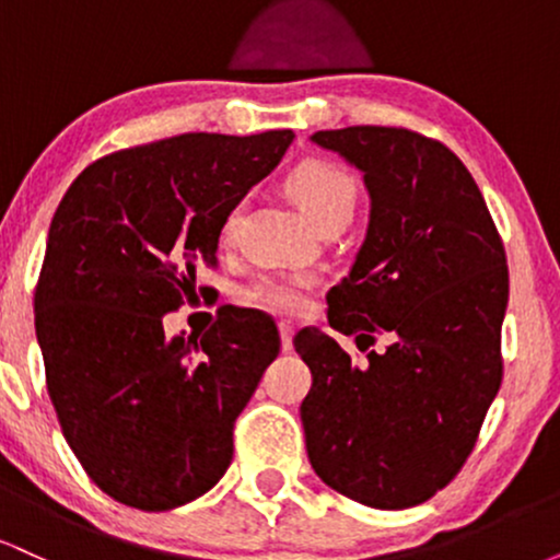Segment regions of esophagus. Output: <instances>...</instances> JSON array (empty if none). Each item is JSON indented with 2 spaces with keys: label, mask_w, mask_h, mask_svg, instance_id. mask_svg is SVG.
<instances>
[{
  "label": "esophagus",
  "mask_w": 560,
  "mask_h": 560,
  "mask_svg": "<svg viewBox=\"0 0 560 560\" xmlns=\"http://www.w3.org/2000/svg\"><path fill=\"white\" fill-rule=\"evenodd\" d=\"M279 334H281V350L289 352V350H292L294 324H289V320H281V324H279Z\"/></svg>",
  "instance_id": "obj_1"
}]
</instances>
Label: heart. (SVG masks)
Returning a JSON list of instances; mask_svg holds the SVG:
<instances>
[{"instance_id":"heart-1","label":"heart","mask_w":560,"mask_h":560,"mask_svg":"<svg viewBox=\"0 0 560 560\" xmlns=\"http://www.w3.org/2000/svg\"><path fill=\"white\" fill-rule=\"evenodd\" d=\"M287 191L300 205L307 221L320 234L329 229H345L352 221L361 199V184L342 165L331 160H305L294 165L287 176ZM244 215V199L231 205L221 223V240L229 242L236 234ZM247 300L255 305L271 307V311L298 313L305 307V279H273L262 276L247 289Z\"/></svg>"}]
</instances>
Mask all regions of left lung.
I'll list each match as a JSON object with an SVG mask.
<instances>
[{
  "label": "left lung",
  "mask_w": 560,
  "mask_h": 560,
  "mask_svg": "<svg viewBox=\"0 0 560 560\" xmlns=\"http://www.w3.org/2000/svg\"><path fill=\"white\" fill-rule=\"evenodd\" d=\"M363 173L365 240L331 287L329 326L294 350L313 384L300 405L311 466L350 500L397 511L432 498L471 455L500 389L508 266L477 182L442 141L350 126L311 137ZM378 338L388 342L371 351Z\"/></svg>",
  "instance_id": "8db88e82"
}]
</instances>
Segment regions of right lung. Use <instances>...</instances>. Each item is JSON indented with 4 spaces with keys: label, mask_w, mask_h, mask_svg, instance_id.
<instances>
[{
    "label": "right lung",
    "mask_w": 560,
    "mask_h": 560,
    "mask_svg": "<svg viewBox=\"0 0 560 560\" xmlns=\"http://www.w3.org/2000/svg\"><path fill=\"white\" fill-rule=\"evenodd\" d=\"M292 139L182 133L131 147L83 168L57 208L36 339L62 434L118 503L171 511L226 474L234 421L279 355V329L223 305L199 339L165 337L163 316L197 298L229 208Z\"/></svg>",
    "instance_id": "1"
}]
</instances>
